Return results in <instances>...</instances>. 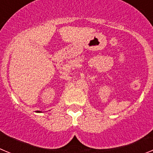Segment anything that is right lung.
Here are the masks:
<instances>
[{"mask_svg": "<svg viewBox=\"0 0 153 153\" xmlns=\"http://www.w3.org/2000/svg\"><path fill=\"white\" fill-rule=\"evenodd\" d=\"M37 113H41V112H40V111H37Z\"/></svg>", "mask_w": 153, "mask_h": 153, "instance_id": "1", "label": "right lung"}]
</instances>
